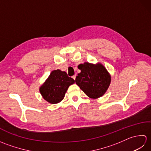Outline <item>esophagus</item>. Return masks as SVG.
<instances>
[{"label":"esophagus","instance_id":"1","mask_svg":"<svg viewBox=\"0 0 151 151\" xmlns=\"http://www.w3.org/2000/svg\"><path fill=\"white\" fill-rule=\"evenodd\" d=\"M76 75H73V78L74 80H75V79H76Z\"/></svg>","mask_w":151,"mask_h":151}]
</instances>
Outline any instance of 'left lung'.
Masks as SVG:
<instances>
[{
  "label": "left lung",
  "mask_w": 151,
  "mask_h": 151,
  "mask_svg": "<svg viewBox=\"0 0 151 151\" xmlns=\"http://www.w3.org/2000/svg\"><path fill=\"white\" fill-rule=\"evenodd\" d=\"M78 67L81 72L76 77V84L89 98L102 97L111 82V76L106 69L101 63L95 65L88 62L80 64Z\"/></svg>",
  "instance_id": "1"
}]
</instances>
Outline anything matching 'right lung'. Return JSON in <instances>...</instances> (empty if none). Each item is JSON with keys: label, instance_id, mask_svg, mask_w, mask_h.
<instances>
[{"label": "right lung", "instance_id": "1", "mask_svg": "<svg viewBox=\"0 0 151 151\" xmlns=\"http://www.w3.org/2000/svg\"><path fill=\"white\" fill-rule=\"evenodd\" d=\"M74 83L75 80L69 77L66 72L54 70L40 88V91L45 100L56 104L63 100L67 89Z\"/></svg>", "mask_w": 151, "mask_h": 151}]
</instances>
